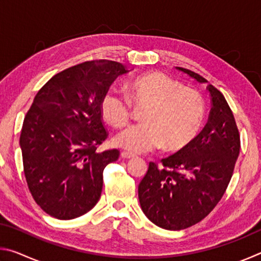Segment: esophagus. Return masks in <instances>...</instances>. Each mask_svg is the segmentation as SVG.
Wrapping results in <instances>:
<instances>
[{
	"label": "esophagus",
	"instance_id": "34e87169",
	"mask_svg": "<svg viewBox=\"0 0 261 261\" xmlns=\"http://www.w3.org/2000/svg\"><path fill=\"white\" fill-rule=\"evenodd\" d=\"M121 156H122L123 159H134V158H135L134 154H131V153H129V152H122V153H121Z\"/></svg>",
	"mask_w": 261,
	"mask_h": 261
}]
</instances>
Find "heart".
Returning a JSON list of instances; mask_svg holds the SVG:
<instances>
[{"label":"heart","instance_id":"b5f03b06","mask_svg":"<svg viewBox=\"0 0 261 261\" xmlns=\"http://www.w3.org/2000/svg\"><path fill=\"white\" fill-rule=\"evenodd\" d=\"M129 93L138 107H146L144 123L127 127L114 138V144L130 153H146L165 145L178 151L193 143L205 120L201 96L162 72L141 74L129 83ZM101 115L114 126L129 123L131 101L120 92L108 90L100 103Z\"/></svg>","mask_w":261,"mask_h":261}]
</instances>
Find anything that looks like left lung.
I'll list each match as a JSON object with an SVG mask.
<instances>
[{"label":"left lung","instance_id":"left-lung-1","mask_svg":"<svg viewBox=\"0 0 261 261\" xmlns=\"http://www.w3.org/2000/svg\"><path fill=\"white\" fill-rule=\"evenodd\" d=\"M198 83L207 81L191 70L178 68ZM212 109L208 122L193 143L162 159V167L149 162L138 187L140 207L158 227L182 230L206 218L226 192L240 154V134L223 94L207 85Z\"/></svg>","mask_w":261,"mask_h":261}]
</instances>
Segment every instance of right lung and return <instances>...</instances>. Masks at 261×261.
<instances>
[{"instance_id":"add662e5","label":"right lung","mask_w":261,"mask_h":261,"mask_svg":"<svg viewBox=\"0 0 261 261\" xmlns=\"http://www.w3.org/2000/svg\"><path fill=\"white\" fill-rule=\"evenodd\" d=\"M126 72L118 62H84L55 74L35 95L19 145L31 194L53 218H78L99 201L103 169L120 155L118 149L96 152L108 136L100 103Z\"/></svg>"}]
</instances>
